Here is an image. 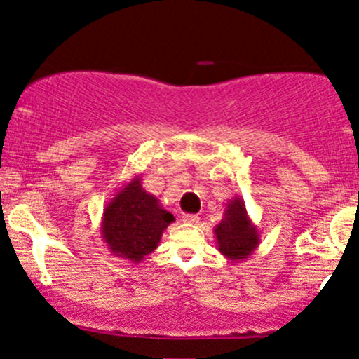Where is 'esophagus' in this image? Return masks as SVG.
<instances>
[{"label": "esophagus", "mask_w": 359, "mask_h": 359, "mask_svg": "<svg viewBox=\"0 0 359 359\" xmlns=\"http://www.w3.org/2000/svg\"><path fill=\"white\" fill-rule=\"evenodd\" d=\"M182 221L187 222V224H196V222H199V216H196V214H184Z\"/></svg>", "instance_id": "obj_1"}]
</instances>
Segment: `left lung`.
<instances>
[{
  "instance_id": "8db88e82",
  "label": "left lung",
  "mask_w": 359,
  "mask_h": 359,
  "mask_svg": "<svg viewBox=\"0 0 359 359\" xmlns=\"http://www.w3.org/2000/svg\"><path fill=\"white\" fill-rule=\"evenodd\" d=\"M217 251L231 263L250 258L259 245V229L246 212L245 201L233 197L226 203L224 216L214 228Z\"/></svg>"
}]
</instances>
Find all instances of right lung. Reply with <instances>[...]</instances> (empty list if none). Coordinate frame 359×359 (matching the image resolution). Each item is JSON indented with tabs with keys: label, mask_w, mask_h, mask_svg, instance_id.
<instances>
[{
	"label": "right lung",
	"mask_w": 359,
	"mask_h": 359,
	"mask_svg": "<svg viewBox=\"0 0 359 359\" xmlns=\"http://www.w3.org/2000/svg\"><path fill=\"white\" fill-rule=\"evenodd\" d=\"M174 221V214L143 189L142 175H137L123 184L106 204L101 238L111 255L140 263L158 246L163 231Z\"/></svg>",
	"instance_id": "1"
}]
</instances>
